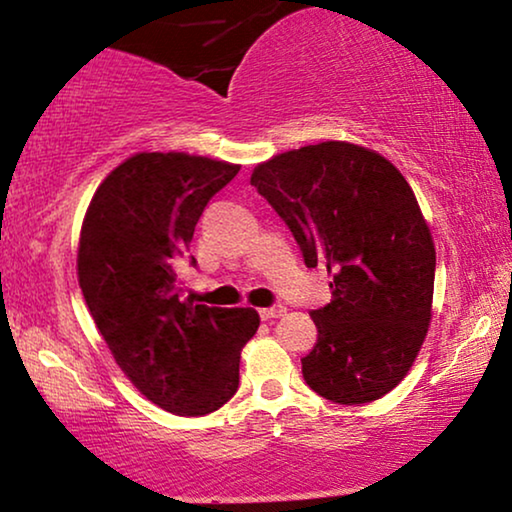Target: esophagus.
I'll list each match as a JSON object with an SVG mask.
<instances>
[{
	"label": "esophagus",
	"instance_id": "esophagus-1",
	"mask_svg": "<svg viewBox=\"0 0 512 512\" xmlns=\"http://www.w3.org/2000/svg\"><path fill=\"white\" fill-rule=\"evenodd\" d=\"M284 312H286V307H282V305H275V307H263V310H258V314H261V319H263V321H268V319H277V317H284Z\"/></svg>",
	"mask_w": 512,
	"mask_h": 512
}]
</instances>
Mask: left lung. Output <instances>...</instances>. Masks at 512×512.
<instances>
[{"mask_svg":"<svg viewBox=\"0 0 512 512\" xmlns=\"http://www.w3.org/2000/svg\"><path fill=\"white\" fill-rule=\"evenodd\" d=\"M296 237L307 268L331 275L333 300L310 317L307 387L340 405L370 403L408 375L431 321L436 249L415 193L380 153L321 142L251 174Z\"/></svg>","mask_w":512,"mask_h":512,"instance_id":"8db88e82","label":"left lung"}]
</instances>
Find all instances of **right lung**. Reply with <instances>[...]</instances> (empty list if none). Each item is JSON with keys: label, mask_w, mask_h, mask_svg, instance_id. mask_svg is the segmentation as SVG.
Segmentation results:
<instances>
[{"label": "right lung", "mask_w": 512, "mask_h": 512, "mask_svg": "<svg viewBox=\"0 0 512 512\" xmlns=\"http://www.w3.org/2000/svg\"><path fill=\"white\" fill-rule=\"evenodd\" d=\"M240 167L186 153H137L102 181L79 244V284L130 382L167 412L219 410L240 387L249 307L181 300L179 265L207 202ZM191 265H195V258Z\"/></svg>", "instance_id": "obj_1"}]
</instances>
